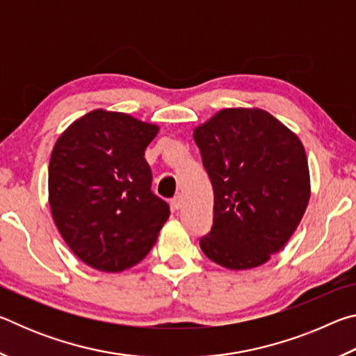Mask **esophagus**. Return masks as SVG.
<instances>
[{"label": "esophagus", "mask_w": 356, "mask_h": 356, "mask_svg": "<svg viewBox=\"0 0 356 356\" xmlns=\"http://www.w3.org/2000/svg\"><path fill=\"white\" fill-rule=\"evenodd\" d=\"M182 206H184V197L180 196V195L174 196L172 200H171V207H172L174 210H179V209H182Z\"/></svg>", "instance_id": "34e87169"}]
</instances>
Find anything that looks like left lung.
<instances>
[{
  "label": "left lung",
  "mask_w": 356,
  "mask_h": 356,
  "mask_svg": "<svg viewBox=\"0 0 356 356\" xmlns=\"http://www.w3.org/2000/svg\"><path fill=\"white\" fill-rule=\"evenodd\" d=\"M193 138L213 186V225L201 250L221 267H259L282 250L308 206L303 144L259 108L221 110Z\"/></svg>",
  "instance_id": "obj_1"
}]
</instances>
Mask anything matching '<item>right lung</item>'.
Wrapping results in <instances>:
<instances>
[{"label": "right lung", "mask_w": 356, "mask_h": 356, "mask_svg": "<svg viewBox=\"0 0 356 356\" xmlns=\"http://www.w3.org/2000/svg\"><path fill=\"white\" fill-rule=\"evenodd\" d=\"M159 134L130 114L94 110L59 136L48 166V200L64 242L100 272L146 257L170 218L155 196L144 150Z\"/></svg>", "instance_id": "add662e5"}]
</instances>
